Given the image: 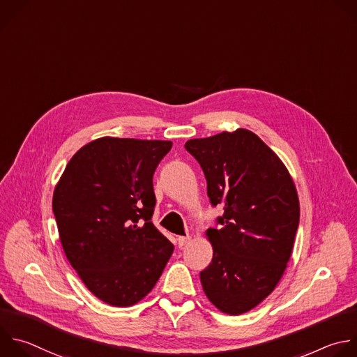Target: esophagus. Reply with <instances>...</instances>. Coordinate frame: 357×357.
<instances>
[{
  "instance_id": "obj_1",
  "label": "esophagus",
  "mask_w": 357,
  "mask_h": 357,
  "mask_svg": "<svg viewBox=\"0 0 357 357\" xmlns=\"http://www.w3.org/2000/svg\"><path fill=\"white\" fill-rule=\"evenodd\" d=\"M190 240V236L189 235H186V236H178L176 238V243H178V245H179V248H182L183 245H186L188 244V241Z\"/></svg>"
}]
</instances>
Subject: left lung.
<instances>
[{"mask_svg":"<svg viewBox=\"0 0 357 357\" xmlns=\"http://www.w3.org/2000/svg\"><path fill=\"white\" fill-rule=\"evenodd\" d=\"M185 149L204 172L210 203L224 207L220 228L206 231L213 259L200 272L204 294L221 312L244 314L286 271L300 221L296 185L282 160L247 129L193 139Z\"/></svg>","mask_w":357,"mask_h":357,"instance_id":"1","label":"left lung"}]
</instances>
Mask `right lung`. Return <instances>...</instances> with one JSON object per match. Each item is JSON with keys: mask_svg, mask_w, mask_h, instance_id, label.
Segmentation results:
<instances>
[{"mask_svg": "<svg viewBox=\"0 0 357 357\" xmlns=\"http://www.w3.org/2000/svg\"><path fill=\"white\" fill-rule=\"evenodd\" d=\"M171 142L102 137L81 147L53 193L64 254L86 289L129 307L155 286L174 245L154 227L153 175Z\"/></svg>", "mask_w": 357, "mask_h": 357, "instance_id": "right-lung-1", "label": "right lung"}]
</instances>
